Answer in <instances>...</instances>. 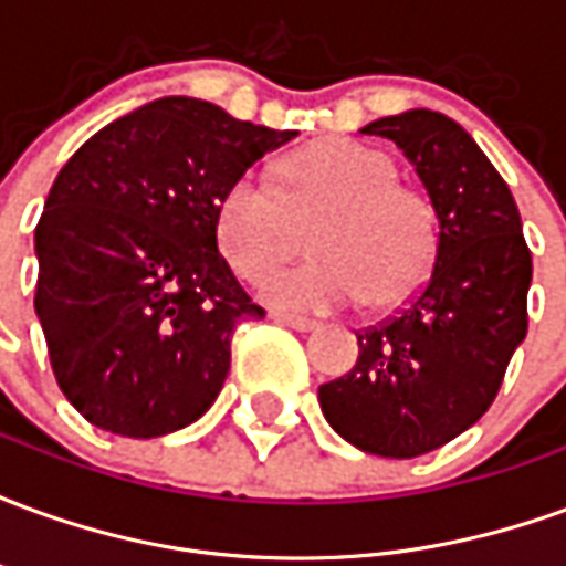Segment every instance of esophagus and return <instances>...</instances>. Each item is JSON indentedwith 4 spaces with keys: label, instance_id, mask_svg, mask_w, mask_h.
I'll list each match as a JSON object with an SVG mask.
<instances>
[{
    "label": "esophagus",
    "instance_id": "esophagus-1",
    "mask_svg": "<svg viewBox=\"0 0 566 566\" xmlns=\"http://www.w3.org/2000/svg\"><path fill=\"white\" fill-rule=\"evenodd\" d=\"M270 318L279 321V324H284V327H294V331H300V333H308L318 327L315 321L300 318V315H284V312H270Z\"/></svg>",
    "mask_w": 566,
    "mask_h": 566
}]
</instances>
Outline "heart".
Listing matches in <instances>:
<instances>
[{
  "label": "heart",
  "mask_w": 566,
  "mask_h": 566,
  "mask_svg": "<svg viewBox=\"0 0 566 566\" xmlns=\"http://www.w3.org/2000/svg\"><path fill=\"white\" fill-rule=\"evenodd\" d=\"M303 266L272 272L263 294L291 312H331L367 296L406 303L437 260V214L416 187L394 181L388 154L360 142H308L279 163V187L235 175L214 199V242L230 270L258 284L291 248V214L319 211Z\"/></svg>",
  "instance_id": "1"
}]
</instances>
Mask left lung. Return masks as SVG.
<instances>
[{
	"mask_svg": "<svg viewBox=\"0 0 566 566\" xmlns=\"http://www.w3.org/2000/svg\"><path fill=\"white\" fill-rule=\"evenodd\" d=\"M364 133L416 166L437 214V260L397 315L357 333V364L321 385L318 403L360 451L418 458L494 403L527 333L534 263L510 187L461 124L412 108Z\"/></svg>",
	"mask_w": 566,
	"mask_h": 566,
	"instance_id": "obj_1",
	"label": "left lung"
}]
</instances>
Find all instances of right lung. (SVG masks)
<instances>
[{
	"label": "right lung",
	"mask_w": 566,
	"mask_h": 566,
	"mask_svg": "<svg viewBox=\"0 0 566 566\" xmlns=\"http://www.w3.org/2000/svg\"><path fill=\"white\" fill-rule=\"evenodd\" d=\"M294 136L166 96L60 169L35 227V315L60 391L91 424L154 439L214 403L235 327L266 315L218 251L214 199Z\"/></svg>",
	"instance_id": "right-lung-1"
}]
</instances>
